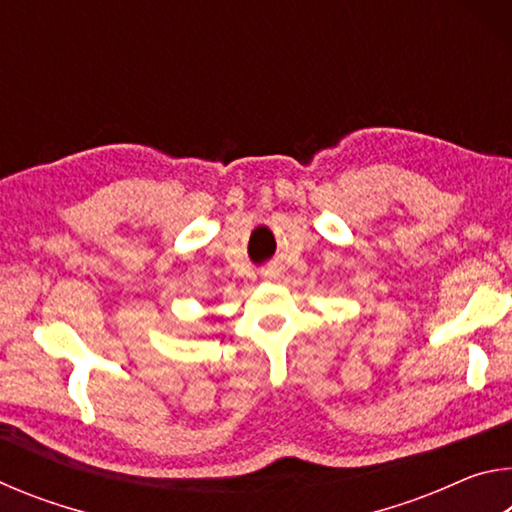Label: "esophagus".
Wrapping results in <instances>:
<instances>
[{"mask_svg":"<svg viewBox=\"0 0 512 512\" xmlns=\"http://www.w3.org/2000/svg\"><path fill=\"white\" fill-rule=\"evenodd\" d=\"M262 277L266 282H275L277 277H280V271H277V268H266V271L262 273Z\"/></svg>","mask_w":512,"mask_h":512,"instance_id":"1","label":"esophagus"}]
</instances>
